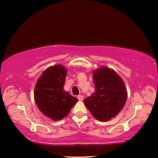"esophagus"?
<instances>
[{"label":"esophagus","mask_w":158,"mask_h":158,"mask_svg":"<svg viewBox=\"0 0 158 158\" xmlns=\"http://www.w3.org/2000/svg\"><path fill=\"white\" fill-rule=\"evenodd\" d=\"M77 98H78V100L79 101H82L83 100H84V96L81 95H78V96H77Z\"/></svg>","instance_id":"34e87169"}]
</instances>
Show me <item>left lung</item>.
<instances>
[{
  "mask_svg": "<svg viewBox=\"0 0 158 158\" xmlns=\"http://www.w3.org/2000/svg\"><path fill=\"white\" fill-rule=\"evenodd\" d=\"M95 92L84 100L93 116L105 122L111 120L125 106L127 98L124 81L114 69L102 66L93 71Z\"/></svg>",
  "mask_w": 158,
  "mask_h": 158,
  "instance_id": "obj_1",
  "label": "left lung"
}]
</instances>
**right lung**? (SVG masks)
<instances>
[{
    "mask_svg": "<svg viewBox=\"0 0 158 158\" xmlns=\"http://www.w3.org/2000/svg\"><path fill=\"white\" fill-rule=\"evenodd\" d=\"M67 72L62 65L51 66L42 73L35 86L34 98L37 107L44 116L55 121L68 116L78 102L63 90Z\"/></svg>",
    "mask_w": 158,
    "mask_h": 158,
    "instance_id": "obj_1",
    "label": "right lung"
}]
</instances>
